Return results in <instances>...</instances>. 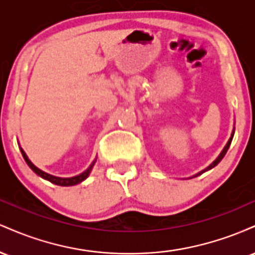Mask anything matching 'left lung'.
Segmentation results:
<instances>
[{"label":"left lung","mask_w":255,"mask_h":255,"mask_svg":"<svg viewBox=\"0 0 255 255\" xmlns=\"http://www.w3.org/2000/svg\"><path fill=\"white\" fill-rule=\"evenodd\" d=\"M234 133H235V127H234V129H233V131H231V135H230V137H229V140H228L227 145H225V146H224V148H223V150H222V152H221V153H219V156H218L217 158H216V159H215V160H213V162H212V163H211V164H210L209 166H207V168H205V169H204V170L199 171V172H198V174H195V175H194V176H192V177H197V176H199V175L204 174V172H205V171H209V170H211V169H212V168H215V166H216V165H217V164H218V163H219V162H221V160H222V159H223V157L225 156V153H227L228 148H229V147H230V144H231V141H233V137H234ZM192 177H191V178H192Z\"/></svg>","instance_id":"left-lung-1"}]
</instances>
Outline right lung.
<instances>
[{"mask_svg": "<svg viewBox=\"0 0 255 255\" xmlns=\"http://www.w3.org/2000/svg\"><path fill=\"white\" fill-rule=\"evenodd\" d=\"M19 148H20V151H21V154H22V157H24L25 162L27 163V165L30 166L32 170L36 172L38 176H40L42 178H44V180H48L49 182H51V183H54V184H57V186H63V187L75 186V184L81 183V182H83V181L86 180V178L89 177L91 170H92L93 165H95L96 160H97V158H96V159L93 160L92 163H91V165L86 169V170H85L84 172H81V174L77 175V176H73V177H58V176H54V175H50V174H48V172L40 170V169H38L37 166L34 165L30 159H28L27 154L25 153V151L22 150L21 146H20V145H19Z\"/></svg>", "mask_w": 255, "mask_h": 255, "instance_id": "1", "label": "right lung"}]
</instances>
